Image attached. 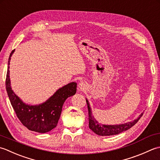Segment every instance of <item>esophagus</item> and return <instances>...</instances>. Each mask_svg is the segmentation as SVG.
I'll return each instance as SVG.
<instances>
[{
  "instance_id": "esophagus-1",
  "label": "esophagus",
  "mask_w": 160,
  "mask_h": 160,
  "mask_svg": "<svg viewBox=\"0 0 160 160\" xmlns=\"http://www.w3.org/2000/svg\"><path fill=\"white\" fill-rule=\"evenodd\" d=\"M86 88V85L85 83L83 81H81V82L79 83L78 84V90L79 91H84Z\"/></svg>"
}]
</instances>
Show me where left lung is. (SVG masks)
Instances as JSON below:
<instances>
[{
    "label": "left lung",
    "instance_id": "1",
    "mask_svg": "<svg viewBox=\"0 0 160 160\" xmlns=\"http://www.w3.org/2000/svg\"><path fill=\"white\" fill-rule=\"evenodd\" d=\"M86 103L88 106V109L89 128L90 129L92 130L94 133H96L97 135H100V136L115 135H118L122 132H124L126 130L130 129L131 127L134 126L143 115V112H142L141 113V115L138 117V118L135 119L134 121L127 122L125 123H122V124H115V125L102 124V123H99L98 121H97L96 119L94 118V117L92 113V111H91V108L90 106L89 102L87 99H86Z\"/></svg>",
    "mask_w": 160,
    "mask_h": 160
}]
</instances>
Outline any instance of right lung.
I'll use <instances>...</instances> for the list:
<instances>
[{"label": "right lung", "mask_w": 160, "mask_h": 160, "mask_svg": "<svg viewBox=\"0 0 160 160\" xmlns=\"http://www.w3.org/2000/svg\"><path fill=\"white\" fill-rule=\"evenodd\" d=\"M14 50H12L8 60V70L6 77V90L9 101L22 125L32 131L45 133L57 126L62 107L68 97L77 92L76 82H71L60 88L45 102L38 105L24 103L12 90L9 79V64Z\"/></svg>", "instance_id": "obj_1"}]
</instances>
